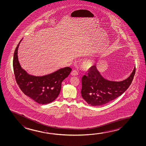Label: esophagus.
Masks as SVG:
<instances>
[{
	"label": "esophagus",
	"mask_w": 146,
	"mask_h": 146,
	"mask_svg": "<svg viewBox=\"0 0 146 146\" xmlns=\"http://www.w3.org/2000/svg\"><path fill=\"white\" fill-rule=\"evenodd\" d=\"M71 74L73 76H76L78 75V72H77V70H73L72 71Z\"/></svg>",
	"instance_id": "1"
}]
</instances>
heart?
<instances>
[{"label":"heart","instance_id":"1","mask_svg":"<svg viewBox=\"0 0 146 146\" xmlns=\"http://www.w3.org/2000/svg\"><path fill=\"white\" fill-rule=\"evenodd\" d=\"M93 65V62L90 61H88L85 62L84 64V67L86 69H89Z\"/></svg>","mask_w":146,"mask_h":146}]
</instances>
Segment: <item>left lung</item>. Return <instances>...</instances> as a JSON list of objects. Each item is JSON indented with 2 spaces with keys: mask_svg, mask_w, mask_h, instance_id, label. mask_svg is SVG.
<instances>
[{
  "mask_svg": "<svg viewBox=\"0 0 146 146\" xmlns=\"http://www.w3.org/2000/svg\"><path fill=\"white\" fill-rule=\"evenodd\" d=\"M135 72V66L131 76L124 81L112 82L103 78L96 65L90 68L87 75L82 79L81 94L83 99L93 106L106 104L121 95L132 83Z\"/></svg>",
  "mask_w": 146,
  "mask_h": 146,
  "instance_id": "1",
  "label": "left lung"
}]
</instances>
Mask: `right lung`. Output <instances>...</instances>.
I'll use <instances>...</instances> for the list:
<instances>
[{"mask_svg": "<svg viewBox=\"0 0 146 146\" xmlns=\"http://www.w3.org/2000/svg\"><path fill=\"white\" fill-rule=\"evenodd\" d=\"M15 48L13 58V68L15 81L20 89L26 95L41 104H46L54 101L61 90V83L66 78L72 68H61L45 76H30L23 70L18 61V49Z\"/></svg>", "mask_w": 146, "mask_h": 146, "instance_id": "1", "label": "right lung"}]
</instances>
